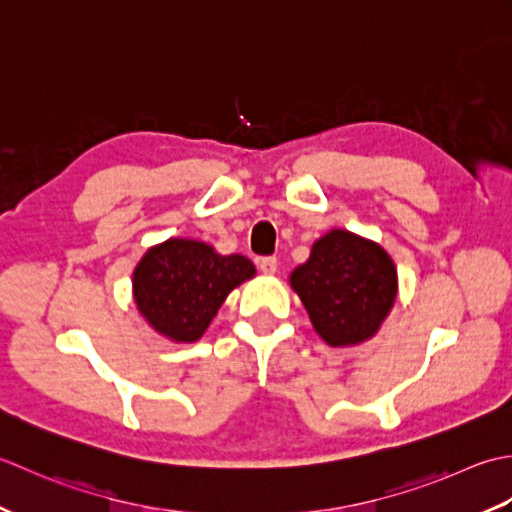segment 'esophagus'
I'll use <instances>...</instances> for the list:
<instances>
[{"instance_id":"obj_1","label":"esophagus","mask_w":512,"mask_h":512,"mask_svg":"<svg viewBox=\"0 0 512 512\" xmlns=\"http://www.w3.org/2000/svg\"><path fill=\"white\" fill-rule=\"evenodd\" d=\"M256 263H258V269L263 271V274H276V269H278V258L276 256H260Z\"/></svg>"}]
</instances>
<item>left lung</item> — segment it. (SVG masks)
Returning <instances> with one entry per match:
<instances>
[{
    "label": "left lung",
    "mask_w": 512,
    "mask_h": 512,
    "mask_svg": "<svg viewBox=\"0 0 512 512\" xmlns=\"http://www.w3.org/2000/svg\"><path fill=\"white\" fill-rule=\"evenodd\" d=\"M311 325L331 347H351L378 333L398 296V269L384 249L347 229L314 243L289 276Z\"/></svg>",
    "instance_id": "obj_1"
}]
</instances>
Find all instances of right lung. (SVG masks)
<instances>
[{
  "label": "right lung",
  "mask_w": 512,
  "mask_h": 512,
  "mask_svg": "<svg viewBox=\"0 0 512 512\" xmlns=\"http://www.w3.org/2000/svg\"><path fill=\"white\" fill-rule=\"evenodd\" d=\"M254 274V263L241 254L221 256L207 243L170 238L139 260L132 274L134 302L156 333L194 342L210 327L229 291Z\"/></svg>",
  "instance_id": "obj_1"
}]
</instances>
